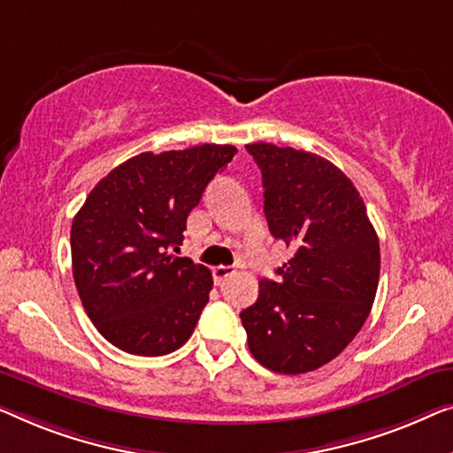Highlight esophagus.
<instances>
[{"label": "esophagus", "instance_id": "1", "mask_svg": "<svg viewBox=\"0 0 453 453\" xmlns=\"http://www.w3.org/2000/svg\"><path fill=\"white\" fill-rule=\"evenodd\" d=\"M235 273V269L234 266H226V265H219V266H215L213 269V281L218 283V285H221L226 281L227 277H232Z\"/></svg>", "mask_w": 453, "mask_h": 453}]
</instances>
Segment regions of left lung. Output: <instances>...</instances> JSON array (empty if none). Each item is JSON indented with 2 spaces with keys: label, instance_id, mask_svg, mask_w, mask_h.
Segmentation results:
<instances>
[{
  "label": "left lung",
  "instance_id": "8db88e82",
  "mask_svg": "<svg viewBox=\"0 0 453 453\" xmlns=\"http://www.w3.org/2000/svg\"><path fill=\"white\" fill-rule=\"evenodd\" d=\"M258 164L271 234L291 246L279 281L260 279L242 310L260 365L297 375L326 365L367 320L380 281V240L365 203L333 162L273 143L246 145Z\"/></svg>",
  "mask_w": 453,
  "mask_h": 453
}]
</instances>
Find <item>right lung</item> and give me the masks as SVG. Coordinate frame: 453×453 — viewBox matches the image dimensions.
Wrapping results in <instances>:
<instances>
[{
    "label": "right lung",
    "mask_w": 453,
    "mask_h": 453,
    "mask_svg": "<svg viewBox=\"0 0 453 453\" xmlns=\"http://www.w3.org/2000/svg\"><path fill=\"white\" fill-rule=\"evenodd\" d=\"M234 145L139 154L108 172L72 224L73 281L108 342L142 357L190 339L213 288L211 271L176 257L187 218Z\"/></svg>",
    "instance_id": "1"
}]
</instances>
